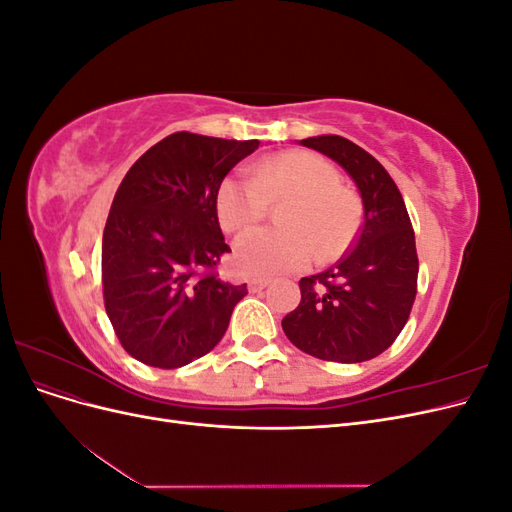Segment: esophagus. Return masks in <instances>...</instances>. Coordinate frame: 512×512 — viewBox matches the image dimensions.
Here are the masks:
<instances>
[{
    "label": "esophagus",
    "instance_id": "esophagus-1",
    "mask_svg": "<svg viewBox=\"0 0 512 512\" xmlns=\"http://www.w3.org/2000/svg\"><path fill=\"white\" fill-rule=\"evenodd\" d=\"M269 284H271V277H260V275L250 277V282H247V286H250V290H252V292L262 290V288H267Z\"/></svg>",
    "mask_w": 512,
    "mask_h": 512
}]
</instances>
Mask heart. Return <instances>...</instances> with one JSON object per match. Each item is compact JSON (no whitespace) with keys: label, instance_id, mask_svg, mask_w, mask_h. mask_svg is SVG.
<instances>
[{"label":"heart","instance_id":"obj_1","mask_svg":"<svg viewBox=\"0 0 512 512\" xmlns=\"http://www.w3.org/2000/svg\"><path fill=\"white\" fill-rule=\"evenodd\" d=\"M282 228H252L235 241L237 267L252 275L299 271L342 256L361 226V198L342 185L339 170L316 153L284 151L256 164L254 175H228L215 196L224 230H243L290 198Z\"/></svg>","mask_w":512,"mask_h":512}]
</instances>
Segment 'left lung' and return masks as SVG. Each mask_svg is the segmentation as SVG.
<instances>
[{"label": "left lung", "instance_id": "8db88e82", "mask_svg": "<svg viewBox=\"0 0 512 512\" xmlns=\"http://www.w3.org/2000/svg\"><path fill=\"white\" fill-rule=\"evenodd\" d=\"M342 166L363 198L365 220L335 267L301 277V303L282 329L299 350L333 363H363L406 327L416 297L418 256L404 198L384 166L337 134L303 138Z\"/></svg>", "mask_w": 512, "mask_h": 512}]
</instances>
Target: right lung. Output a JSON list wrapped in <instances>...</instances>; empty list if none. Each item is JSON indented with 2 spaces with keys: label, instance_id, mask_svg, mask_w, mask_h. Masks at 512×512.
<instances>
[{
  "label": "right lung",
  "instance_id": "1",
  "mask_svg": "<svg viewBox=\"0 0 512 512\" xmlns=\"http://www.w3.org/2000/svg\"><path fill=\"white\" fill-rule=\"evenodd\" d=\"M258 145L175 132L123 177L104 226L102 290L115 335L136 361L177 369L224 337L247 286L215 273L230 252L215 196Z\"/></svg>",
  "mask_w": 512,
  "mask_h": 512
}]
</instances>
